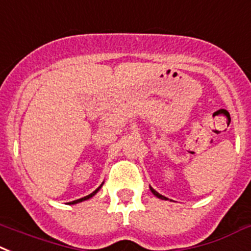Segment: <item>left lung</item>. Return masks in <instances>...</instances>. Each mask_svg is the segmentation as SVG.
Returning a JSON list of instances; mask_svg holds the SVG:
<instances>
[{
	"mask_svg": "<svg viewBox=\"0 0 251 251\" xmlns=\"http://www.w3.org/2000/svg\"><path fill=\"white\" fill-rule=\"evenodd\" d=\"M150 191H151V192H152V195H154V196H156V197H158V198H162V200H168V198H167V197H164V196H162V195H159L158 192H156V191H155V189H152V188H151V187H150Z\"/></svg>",
	"mask_w": 251,
	"mask_h": 251,
	"instance_id": "left-lung-1",
	"label": "left lung"
}]
</instances>
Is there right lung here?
<instances>
[{
    "label": "right lung",
    "instance_id": "obj_1",
    "mask_svg": "<svg viewBox=\"0 0 251 251\" xmlns=\"http://www.w3.org/2000/svg\"><path fill=\"white\" fill-rule=\"evenodd\" d=\"M101 187H102V184H101V186H100V187H99V188L96 189V191H95V192H92V193H91V195L86 196V197H83V198H79V200H75V201H72V202H69V203H71V204H74V203H78V202L86 201V200H88V198H91V197H92V196H95V195H96V193H97V192H99V191H100V188H101Z\"/></svg>",
    "mask_w": 251,
    "mask_h": 251
}]
</instances>
